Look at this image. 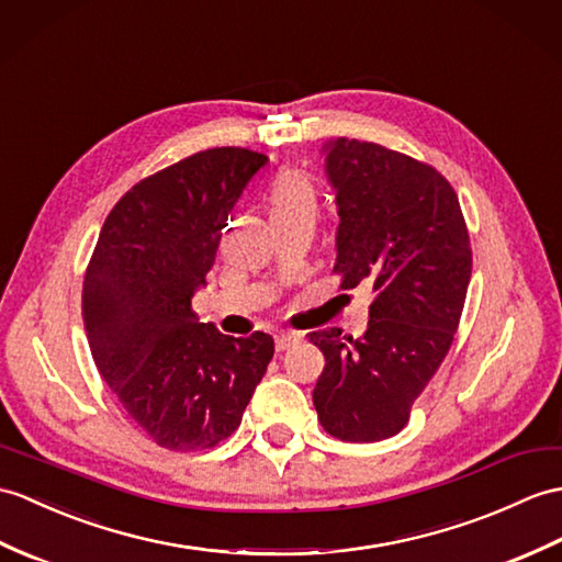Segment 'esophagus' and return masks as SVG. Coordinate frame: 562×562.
Wrapping results in <instances>:
<instances>
[{"label": "esophagus", "instance_id": "1", "mask_svg": "<svg viewBox=\"0 0 562 562\" xmlns=\"http://www.w3.org/2000/svg\"><path fill=\"white\" fill-rule=\"evenodd\" d=\"M299 333H278L276 335V349L278 351H284V349H290L294 342H299Z\"/></svg>", "mask_w": 562, "mask_h": 562}]
</instances>
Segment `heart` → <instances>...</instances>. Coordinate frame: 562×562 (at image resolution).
I'll list each match as a JSON object with an SVG mask.
<instances>
[{
	"instance_id": "b5f03b06",
	"label": "heart",
	"mask_w": 562,
	"mask_h": 562,
	"mask_svg": "<svg viewBox=\"0 0 562 562\" xmlns=\"http://www.w3.org/2000/svg\"><path fill=\"white\" fill-rule=\"evenodd\" d=\"M268 207L272 222H286L296 217H316L318 193L306 172L299 169H284L282 175L272 179L268 189Z\"/></svg>"
}]
</instances>
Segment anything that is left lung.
I'll return each mask as SVG.
<instances>
[{"label": "left lung", "instance_id": "1", "mask_svg": "<svg viewBox=\"0 0 562 562\" xmlns=\"http://www.w3.org/2000/svg\"><path fill=\"white\" fill-rule=\"evenodd\" d=\"M337 199L340 290L369 284V328L311 333L325 357L313 390L321 426L347 442H375L407 426L452 347L472 246L450 181L436 167L357 138L325 143Z\"/></svg>", "mask_w": 562, "mask_h": 562}]
</instances>
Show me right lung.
<instances>
[{"label":"right lung","mask_w":562,"mask_h":562,"mask_svg":"<svg viewBox=\"0 0 562 562\" xmlns=\"http://www.w3.org/2000/svg\"><path fill=\"white\" fill-rule=\"evenodd\" d=\"M266 162L249 148H207L140 179L104 220L86 268L90 355L126 414L165 450L229 438L276 351L268 333L222 335L191 308L227 215Z\"/></svg>","instance_id":"right-lung-1"}]
</instances>
